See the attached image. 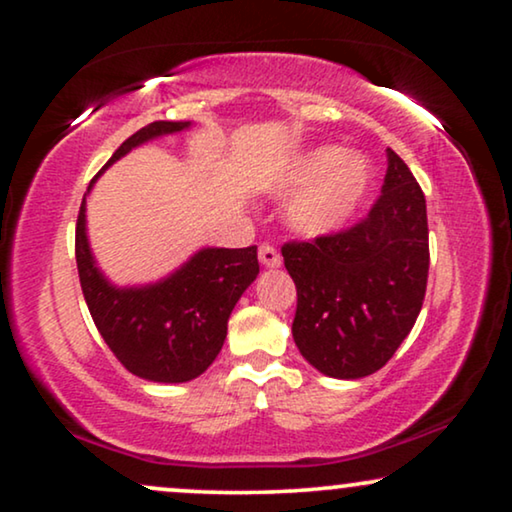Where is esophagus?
<instances>
[{"label": "esophagus", "mask_w": 512, "mask_h": 512, "mask_svg": "<svg viewBox=\"0 0 512 512\" xmlns=\"http://www.w3.org/2000/svg\"><path fill=\"white\" fill-rule=\"evenodd\" d=\"M258 258H261L265 268H279V265H282V256H279V251L272 247V244H261V249H258Z\"/></svg>", "instance_id": "1"}]
</instances>
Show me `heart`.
<instances>
[{
  "label": "heart",
  "mask_w": 512,
  "mask_h": 512,
  "mask_svg": "<svg viewBox=\"0 0 512 512\" xmlns=\"http://www.w3.org/2000/svg\"><path fill=\"white\" fill-rule=\"evenodd\" d=\"M368 184L363 158L333 146L310 151L284 179V193H300L289 207V226L307 237L333 233L356 212Z\"/></svg>",
  "instance_id": "heart-1"
}]
</instances>
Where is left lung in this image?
Wrapping results in <instances>:
<instances>
[{
	"label": "left lung",
	"instance_id": "obj_1",
	"mask_svg": "<svg viewBox=\"0 0 512 512\" xmlns=\"http://www.w3.org/2000/svg\"><path fill=\"white\" fill-rule=\"evenodd\" d=\"M382 195L366 219L310 242H286L296 284L293 340L319 373L359 380L387 363L422 310L429 277L426 200L387 149Z\"/></svg>",
	"mask_w": 512,
	"mask_h": 512
}]
</instances>
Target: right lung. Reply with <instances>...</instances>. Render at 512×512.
<instances>
[{"label": "right lung", "instance_id": "1", "mask_svg": "<svg viewBox=\"0 0 512 512\" xmlns=\"http://www.w3.org/2000/svg\"><path fill=\"white\" fill-rule=\"evenodd\" d=\"M188 125L149 123L125 139L102 170L135 146ZM76 268L90 317L125 370L142 380L177 384L205 373L221 352L230 312L258 275V256L256 247L200 249L163 282L118 289L104 279L90 254L83 198L76 219Z\"/></svg>", "mask_w": 512, "mask_h": 512}]
</instances>
